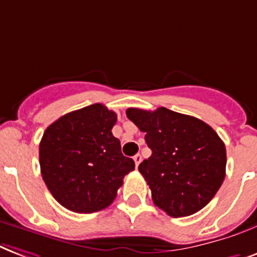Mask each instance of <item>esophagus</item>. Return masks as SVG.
<instances>
[{
	"instance_id": "esophagus-1",
	"label": "esophagus",
	"mask_w": 257,
	"mask_h": 257,
	"mask_svg": "<svg viewBox=\"0 0 257 257\" xmlns=\"http://www.w3.org/2000/svg\"><path fill=\"white\" fill-rule=\"evenodd\" d=\"M141 161H142V156H141V154H137V156H134L135 166H139V164H141Z\"/></svg>"
}]
</instances>
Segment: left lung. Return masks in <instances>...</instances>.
<instances>
[{
    "label": "left lung",
    "instance_id": "8db88e82",
    "mask_svg": "<svg viewBox=\"0 0 257 257\" xmlns=\"http://www.w3.org/2000/svg\"><path fill=\"white\" fill-rule=\"evenodd\" d=\"M126 114L146 134L151 149L138 169L154 204L172 217L202 209L225 178L226 150L217 133L200 119L165 107L128 108Z\"/></svg>",
    "mask_w": 257,
    "mask_h": 257
}]
</instances>
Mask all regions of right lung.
I'll list each match as a JSON object with an SVG mask.
<instances>
[{"instance_id":"add662e5","label":"right lung","mask_w":257,"mask_h":257,"mask_svg":"<svg viewBox=\"0 0 257 257\" xmlns=\"http://www.w3.org/2000/svg\"><path fill=\"white\" fill-rule=\"evenodd\" d=\"M116 114L100 103L63 115L40 142L43 180L55 200L76 213L104 209L135 169L111 130Z\"/></svg>"}]
</instances>
